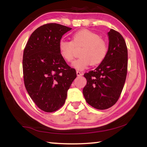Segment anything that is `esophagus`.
<instances>
[{
    "label": "esophagus",
    "mask_w": 147,
    "mask_h": 147,
    "mask_svg": "<svg viewBox=\"0 0 147 147\" xmlns=\"http://www.w3.org/2000/svg\"><path fill=\"white\" fill-rule=\"evenodd\" d=\"M76 74H77V76H82V75H83V73H81V72L77 71H76Z\"/></svg>",
    "instance_id": "esophagus-1"
}]
</instances>
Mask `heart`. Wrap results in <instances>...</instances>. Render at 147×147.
Wrapping results in <instances>:
<instances>
[{"label":"heart","mask_w":147,"mask_h":147,"mask_svg":"<svg viewBox=\"0 0 147 147\" xmlns=\"http://www.w3.org/2000/svg\"><path fill=\"white\" fill-rule=\"evenodd\" d=\"M76 49H81V57L72 63L77 70L82 71L91 64H100L108 54V47L106 42L97 34L89 30L76 32L72 36V40L61 39L59 42V51L61 56L67 61H71L74 58Z\"/></svg>","instance_id":"heart-1"}]
</instances>
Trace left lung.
Listing matches in <instances>:
<instances>
[{
	"mask_svg": "<svg viewBox=\"0 0 147 147\" xmlns=\"http://www.w3.org/2000/svg\"><path fill=\"white\" fill-rule=\"evenodd\" d=\"M109 47L104 60L94 71L84 74L87 84L83 94L87 102L98 109L113 106L120 97L128 69V49L122 35L108 32Z\"/></svg>",
	"mask_w": 147,
	"mask_h": 147,
	"instance_id": "obj_1",
	"label": "left lung"
}]
</instances>
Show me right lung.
Returning <instances> with one entry per match:
<instances>
[{"label":"right lung","mask_w":147,"mask_h":147,"mask_svg":"<svg viewBox=\"0 0 147 147\" xmlns=\"http://www.w3.org/2000/svg\"><path fill=\"white\" fill-rule=\"evenodd\" d=\"M72 28L57 23L43 24L31 34L24 49V83L28 94L45 112L58 110L76 78V70L61 56L59 42Z\"/></svg>","instance_id":"obj_1"}]
</instances>
